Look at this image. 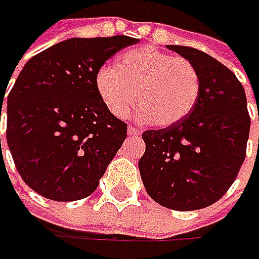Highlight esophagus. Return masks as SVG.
<instances>
[{
    "label": "esophagus",
    "mask_w": 259,
    "mask_h": 259,
    "mask_svg": "<svg viewBox=\"0 0 259 259\" xmlns=\"http://www.w3.org/2000/svg\"><path fill=\"white\" fill-rule=\"evenodd\" d=\"M140 134H141V131H140L138 128H135L133 125L128 126V135H131V137H138Z\"/></svg>",
    "instance_id": "34e87169"
}]
</instances>
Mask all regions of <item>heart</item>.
<instances>
[{"instance_id": "1", "label": "heart", "mask_w": 259, "mask_h": 259, "mask_svg": "<svg viewBox=\"0 0 259 259\" xmlns=\"http://www.w3.org/2000/svg\"><path fill=\"white\" fill-rule=\"evenodd\" d=\"M95 88L116 118L130 114L137 98L141 119L170 126L193 111L202 82L190 60L144 46L119 56L115 67H101L95 76Z\"/></svg>"}]
</instances>
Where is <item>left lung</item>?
Here are the masks:
<instances>
[{"label": "left lung", "instance_id": "obj_1", "mask_svg": "<svg viewBox=\"0 0 259 259\" xmlns=\"http://www.w3.org/2000/svg\"><path fill=\"white\" fill-rule=\"evenodd\" d=\"M167 49L196 66L200 96L180 122L144 131L138 168L154 202L180 212L197 210L218 202L235 182L246 155L251 118L244 86L232 70L193 47Z\"/></svg>", "mask_w": 259, "mask_h": 259}]
</instances>
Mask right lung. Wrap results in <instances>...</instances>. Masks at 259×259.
Wrapping results in <instances>:
<instances>
[{"instance_id":"1","label":"right lung","mask_w":259,"mask_h":259,"mask_svg":"<svg viewBox=\"0 0 259 259\" xmlns=\"http://www.w3.org/2000/svg\"><path fill=\"white\" fill-rule=\"evenodd\" d=\"M137 43L128 35L69 38L25 63L7 99V144L35 193L73 202L96 190L126 138V124L101 101L95 76ZM3 101L0 95V116Z\"/></svg>"}]
</instances>
